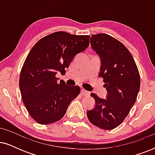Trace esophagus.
<instances>
[{
    "instance_id": "34e87169",
    "label": "esophagus",
    "mask_w": 155,
    "mask_h": 155,
    "mask_svg": "<svg viewBox=\"0 0 155 155\" xmlns=\"http://www.w3.org/2000/svg\"><path fill=\"white\" fill-rule=\"evenodd\" d=\"M81 93H82V94L83 95V96H88V95H90V92H88V91L85 90L83 88L81 89Z\"/></svg>"
}]
</instances>
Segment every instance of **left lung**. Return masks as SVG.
I'll return each mask as SVG.
<instances>
[{"mask_svg":"<svg viewBox=\"0 0 155 155\" xmlns=\"http://www.w3.org/2000/svg\"><path fill=\"white\" fill-rule=\"evenodd\" d=\"M90 44L100 57L99 75L103 78L108 94L105 99L91 93L96 106L87 116L94 126L111 130L122 124L136 101L140 86L139 71L128 48L115 38L107 34L93 35Z\"/></svg>","mask_w":155,"mask_h":155,"instance_id":"left-lung-1","label":"left lung"}]
</instances>
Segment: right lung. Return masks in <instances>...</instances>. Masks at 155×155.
<instances>
[{"instance_id":"right-lung-1","label":"right lung","mask_w":155,"mask_h":155,"mask_svg":"<svg viewBox=\"0 0 155 155\" xmlns=\"http://www.w3.org/2000/svg\"><path fill=\"white\" fill-rule=\"evenodd\" d=\"M90 45V35L56 31L41 38L25 59L20 75L24 104L34 120L50 124L64 116L70 103L80 94V87L69 86L56 74L65 73L75 56Z\"/></svg>"}]
</instances>
